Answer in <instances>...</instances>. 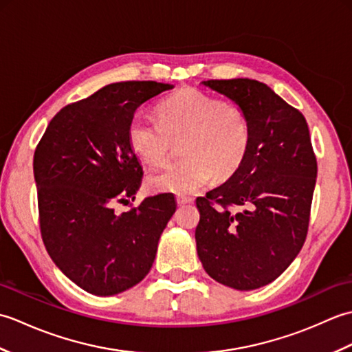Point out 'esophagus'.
Returning <instances> with one entry per match:
<instances>
[{
    "instance_id": "1",
    "label": "esophagus",
    "mask_w": 352,
    "mask_h": 352,
    "mask_svg": "<svg viewBox=\"0 0 352 352\" xmlns=\"http://www.w3.org/2000/svg\"><path fill=\"white\" fill-rule=\"evenodd\" d=\"M177 203H178V206L192 204V203H193V198H190V197H184V195H178V197H177Z\"/></svg>"
}]
</instances>
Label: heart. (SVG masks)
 <instances>
[{
    "label": "heart",
    "mask_w": 352,
    "mask_h": 352,
    "mask_svg": "<svg viewBox=\"0 0 352 352\" xmlns=\"http://www.w3.org/2000/svg\"><path fill=\"white\" fill-rule=\"evenodd\" d=\"M160 121L134 116L129 125L130 146L148 164L169 159L184 140L182 162L170 163L148 178L159 192L192 193L212 178H228L241 166L250 146L245 110L197 89H182L159 104Z\"/></svg>",
    "instance_id": "obj_1"
}]
</instances>
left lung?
Returning <instances> with one entry per match:
<instances>
[{"mask_svg":"<svg viewBox=\"0 0 352 352\" xmlns=\"http://www.w3.org/2000/svg\"><path fill=\"white\" fill-rule=\"evenodd\" d=\"M203 85L245 110L250 146L226 183L197 198L198 257L213 280L263 287L286 271L307 236L318 164L301 111L257 80ZM230 205L243 206L233 214Z\"/></svg>","mask_w":352,"mask_h":352,"instance_id":"left-lung-1","label":"left lung"}]
</instances>
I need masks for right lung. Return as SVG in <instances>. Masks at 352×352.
<instances>
[{
  "instance_id": "right-lung-1",
  "label": "right lung",
  "mask_w": 352,
  "mask_h": 352,
  "mask_svg": "<svg viewBox=\"0 0 352 352\" xmlns=\"http://www.w3.org/2000/svg\"><path fill=\"white\" fill-rule=\"evenodd\" d=\"M174 85L121 81L69 104L51 119L34 151L41 233L56 266L78 287L111 296L151 269L159 239L177 203L170 193L134 199L144 170L129 125L145 101Z\"/></svg>"
}]
</instances>
